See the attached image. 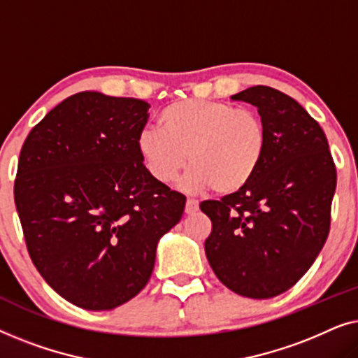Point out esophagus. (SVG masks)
Here are the masks:
<instances>
[{"mask_svg":"<svg viewBox=\"0 0 358 358\" xmlns=\"http://www.w3.org/2000/svg\"><path fill=\"white\" fill-rule=\"evenodd\" d=\"M197 210H199V202H197V200L189 199L187 202H185V213H187V215H194L195 212H197Z\"/></svg>","mask_w":358,"mask_h":358,"instance_id":"1","label":"esophagus"}]
</instances>
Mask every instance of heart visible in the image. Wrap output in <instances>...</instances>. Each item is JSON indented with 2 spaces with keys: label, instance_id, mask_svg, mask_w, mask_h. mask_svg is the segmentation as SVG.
<instances>
[{
  "label": "heart",
  "instance_id": "b5f03b06",
  "mask_svg": "<svg viewBox=\"0 0 358 358\" xmlns=\"http://www.w3.org/2000/svg\"><path fill=\"white\" fill-rule=\"evenodd\" d=\"M161 129L136 136L138 151L151 178L176 180L189 164L180 189L200 194L215 189L228 195L243 190L261 168L267 130L261 117L222 101H176L159 112Z\"/></svg>",
  "mask_w": 358,
  "mask_h": 358
}]
</instances>
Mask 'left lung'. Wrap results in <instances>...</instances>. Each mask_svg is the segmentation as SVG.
Listing matches in <instances>:
<instances>
[{
    "label": "left lung",
    "instance_id": "8db88e82",
    "mask_svg": "<svg viewBox=\"0 0 358 358\" xmlns=\"http://www.w3.org/2000/svg\"><path fill=\"white\" fill-rule=\"evenodd\" d=\"M231 99L257 107L267 150L246 187L200 203L212 220L205 254L224 287L266 300L295 285L324 246L336 166L320 124L290 96L252 86Z\"/></svg>",
    "mask_w": 358,
    "mask_h": 358
}]
</instances>
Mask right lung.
<instances>
[{"instance_id":"obj_1","label":"right lung","mask_w":358,"mask_h":358,"mask_svg":"<svg viewBox=\"0 0 358 358\" xmlns=\"http://www.w3.org/2000/svg\"><path fill=\"white\" fill-rule=\"evenodd\" d=\"M148 109L78 92L34 127L19 155L14 202L34 266L85 310L138 295L159 239L182 218L184 195L151 178L136 151Z\"/></svg>"}]
</instances>
